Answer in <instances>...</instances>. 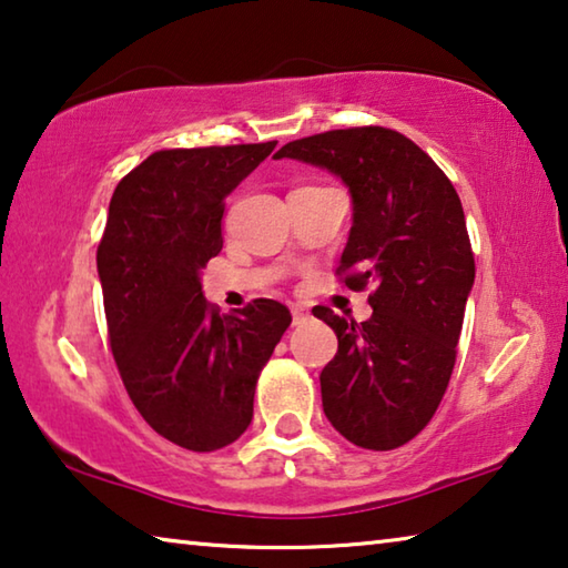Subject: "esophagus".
<instances>
[{
	"label": "esophagus",
	"mask_w": 568,
	"mask_h": 568,
	"mask_svg": "<svg viewBox=\"0 0 568 568\" xmlns=\"http://www.w3.org/2000/svg\"><path fill=\"white\" fill-rule=\"evenodd\" d=\"M307 318H311V313L303 305H293V325H303Z\"/></svg>",
	"instance_id": "34e87169"
}]
</instances>
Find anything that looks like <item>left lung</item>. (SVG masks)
I'll use <instances>...</instances> for the list:
<instances>
[{
    "label": "left lung",
    "instance_id": "obj_1",
    "mask_svg": "<svg viewBox=\"0 0 568 568\" xmlns=\"http://www.w3.org/2000/svg\"><path fill=\"white\" fill-rule=\"evenodd\" d=\"M283 158L345 182L353 227L338 273L348 287L376 283L368 321L313 311L338 335L321 373L323 410L351 444L398 448L434 418L454 373L476 277L458 192L416 142L388 128L293 140L275 152Z\"/></svg>",
    "mask_w": 568,
    "mask_h": 568
}]
</instances>
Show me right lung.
I'll return each mask as SVG.
<instances>
[{
	"instance_id": "add662e5",
	"label": "right lung",
	"mask_w": 568,
	"mask_h": 568,
	"mask_svg": "<svg viewBox=\"0 0 568 568\" xmlns=\"http://www.w3.org/2000/svg\"><path fill=\"white\" fill-rule=\"evenodd\" d=\"M275 145L152 152L114 187L98 247L124 388L162 438L197 454L245 434L257 376L293 321L267 297L220 315L200 285L223 250L225 197Z\"/></svg>"
}]
</instances>
